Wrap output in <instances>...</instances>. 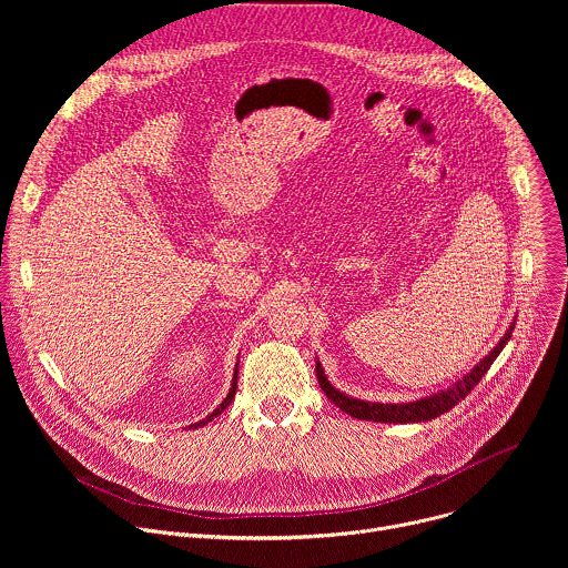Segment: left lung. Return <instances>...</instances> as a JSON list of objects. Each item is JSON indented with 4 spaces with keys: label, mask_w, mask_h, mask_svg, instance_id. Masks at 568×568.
<instances>
[{
    "label": "left lung",
    "mask_w": 568,
    "mask_h": 568,
    "mask_svg": "<svg viewBox=\"0 0 568 568\" xmlns=\"http://www.w3.org/2000/svg\"><path fill=\"white\" fill-rule=\"evenodd\" d=\"M513 335V326L510 331L506 333V337L495 346V351L485 357L480 364H476L463 379H458L454 386L436 393V395H429V397H423V399H416V402H409V404H379V402H364V399H355V397H348L346 393L337 390L328 379L326 375H323V368L321 364H316V379H318V386L321 390L328 395L331 402H335L337 407L342 412H346L348 416L357 418V420H373V423H427V420H434L438 418L440 414L449 412L452 407H456V404L480 382V377L488 373V368L493 366V362L499 357V353L504 351V346L508 344Z\"/></svg>",
    "instance_id": "8db88e82"
}]
</instances>
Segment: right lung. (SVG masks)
Returning a JSON list of instances; mask_svg holds the SVG:
<instances>
[{"label": "right lung", "mask_w": 568, "mask_h": 568, "mask_svg": "<svg viewBox=\"0 0 568 568\" xmlns=\"http://www.w3.org/2000/svg\"><path fill=\"white\" fill-rule=\"evenodd\" d=\"M235 386H237V366H235V373H233V384H231V390H229V395H226V397H224V402H222V404H220V407H217V409H215V412H213V414H211V416H206V418H204V420H202V423H195V425H191V427H193V429H197V427H202V425H206V423H211V420H213V418H215V416H220V414H222V412H224V409H226V407H229V404H231V399H233V397H235Z\"/></svg>", "instance_id": "add662e5"}]
</instances>
